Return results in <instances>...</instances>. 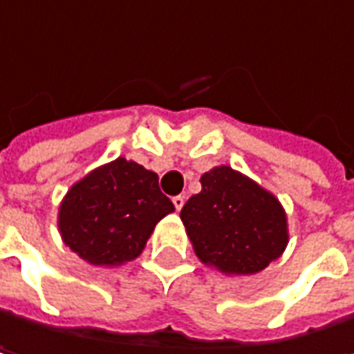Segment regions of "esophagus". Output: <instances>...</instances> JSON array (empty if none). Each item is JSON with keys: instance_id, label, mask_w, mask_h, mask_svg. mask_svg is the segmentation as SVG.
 <instances>
[{"instance_id": "obj_1", "label": "esophagus", "mask_w": 354, "mask_h": 354, "mask_svg": "<svg viewBox=\"0 0 354 354\" xmlns=\"http://www.w3.org/2000/svg\"><path fill=\"white\" fill-rule=\"evenodd\" d=\"M172 203H174V207H176V211H180V209L184 207V203H186V198H184L182 194H178V196H174V198H172Z\"/></svg>"}]
</instances>
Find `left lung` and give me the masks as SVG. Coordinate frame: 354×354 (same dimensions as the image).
Segmentation results:
<instances>
[{"label": "left lung", "instance_id": "1", "mask_svg": "<svg viewBox=\"0 0 354 354\" xmlns=\"http://www.w3.org/2000/svg\"><path fill=\"white\" fill-rule=\"evenodd\" d=\"M201 184L180 211L201 262L225 274H254L283 254L287 215L274 194L230 166L205 172Z\"/></svg>", "mask_w": 354, "mask_h": 354}]
</instances>
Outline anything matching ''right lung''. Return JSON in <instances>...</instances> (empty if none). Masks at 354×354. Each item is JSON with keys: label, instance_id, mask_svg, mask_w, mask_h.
Masks as SVG:
<instances>
[{"label": "right lung", "instance_id": "add662e5", "mask_svg": "<svg viewBox=\"0 0 354 354\" xmlns=\"http://www.w3.org/2000/svg\"><path fill=\"white\" fill-rule=\"evenodd\" d=\"M172 211L156 172L118 158L69 188L59 207V232L86 262L116 266L135 260Z\"/></svg>", "mask_w": 354, "mask_h": 354}]
</instances>
